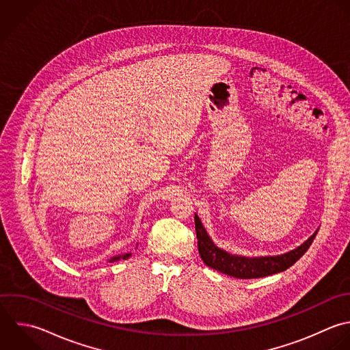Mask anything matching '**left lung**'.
<instances>
[{
	"label": "left lung",
	"instance_id": "left-lung-1",
	"mask_svg": "<svg viewBox=\"0 0 350 350\" xmlns=\"http://www.w3.org/2000/svg\"><path fill=\"white\" fill-rule=\"evenodd\" d=\"M195 229L198 237V248L203 262L224 274H228L240 280H251V278H262L267 275H273L281 271H285L292 265H295L310 248L312 244L315 234H312L304 244L299 248L281 255V256H266V258H244L230 255L218 247L207 236L200 219L195 215Z\"/></svg>",
	"mask_w": 350,
	"mask_h": 350
}]
</instances>
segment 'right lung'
Instances as JSON below:
<instances>
[{
  "label": "right lung",
  "instance_id": "right-lung-1",
  "mask_svg": "<svg viewBox=\"0 0 350 350\" xmlns=\"http://www.w3.org/2000/svg\"><path fill=\"white\" fill-rule=\"evenodd\" d=\"M131 256V254H125V255H118V256H116V258H113V259H110V262H116V260H118L120 258H122V259H128Z\"/></svg>",
  "mask_w": 350,
  "mask_h": 350
}]
</instances>
